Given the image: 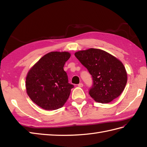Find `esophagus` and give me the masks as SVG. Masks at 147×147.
Instances as JSON below:
<instances>
[{"label": "esophagus", "instance_id": "obj_1", "mask_svg": "<svg viewBox=\"0 0 147 147\" xmlns=\"http://www.w3.org/2000/svg\"><path fill=\"white\" fill-rule=\"evenodd\" d=\"M78 86L79 87H83V83H79L78 85Z\"/></svg>", "mask_w": 147, "mask_h": 147}]
</instances>
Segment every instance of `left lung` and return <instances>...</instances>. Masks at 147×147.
I'll list each match as a JSON object with an SVG mask.
<instances>
[{"label":"left lung","instance_id":"8db88e82","mask_svg":"<svg viewBox=\"0 0 147 147\" xmlns=\"http://www.w3.org/2000/svg\"><path fill=\"white\" fill-rule=\"evenodd\" d=\"M74 55L92 76L89 94L96 102L107 104L121 94L127 83V73L119 60L98 49L76 52Z\"/></svg>","mask_w":147,"mask_h":147}]
</instances>
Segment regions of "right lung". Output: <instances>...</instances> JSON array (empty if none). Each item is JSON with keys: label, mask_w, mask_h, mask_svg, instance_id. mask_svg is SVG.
<instances>
[{"label": "right lung", "mask_w": 147, "mask_h": 147, "mask_svg": "<svg viewBox=\"0 0 147 147\" xmlns=\"http://www.w3.org/2000/svg\"><path fill=\"white\" fill-rule=\"evenodd\" d=\"M67 52H51L40 59L28 73L26 92L31 100L45 110L61 108L69 96L73 85L68 83L64 66Z\"/></svg>", "instance_id": "1"}]
</instances>
